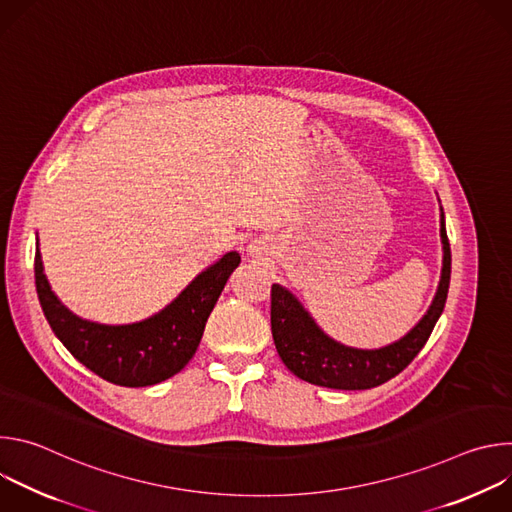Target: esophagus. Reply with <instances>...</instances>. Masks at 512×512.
<instances>
[{
	"instance_id": "esophagus-1",
	"label": "esophagus",
	"mask_w": 512,
	"mask_h": 512,
	"mask_svg": "<svg viewBox=\"0 0 512 512\" xmlns=\"http://www.w3.org/2000/svg\"><path fill=\"white\" fill-rule=\"evenodd\" d=\"M247 255H249L251 259H255V261H265L267 255H269V245H267V241H263V239L251 241L249 247H247Z\"/></svg>"
}]
</instances>
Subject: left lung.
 I'll list each match as a JSON object with an SVG mask.
<instances>
[{"label": "left lung", "instance_id": "left-lung-1", "mask_svg": "<svg viewBox=\"0 0 512 512\" xmlns=\"http://www.w3.org/2000/svg\"><path fill=\"white\" fill-rule=\"evenodd\" d=\"M440 235L444 245V267L440 285H437V294L427 314L401 340L383 348L362 350L332 340L320 330V326L291 291L279 283H273L271 334L277 354L281 356L285 367L302 381L342 391L373 389L397 377L425 346L448 300L452 253L444 210L440 218Z\"/></svg>", "mask_w": 512, "mask_h": 512}]
</instances>
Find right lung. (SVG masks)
Returning <instances> with one entry per match:
<instances>
[{
  "instance_id": "right-lung-1",
  "label": "right lung",
  "mask_w": 512,
  "mask_h": 512,
  "mask_svg": "<svg viewBox=\"0 0 512 512\" xmlns=\"http://www.w3.org/2000/svg\"><path fill=\"white\" fill-rule=\"evenodd\" d=\"M239 263L237 251L223 255L162 312L125 326L89 322L64 308L44 275L38 247L34 277L42 312L72 356L113 385L150 387L174 377L190 362L206 320Z\"/></svg>"
}]
</instances>
